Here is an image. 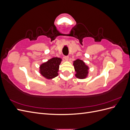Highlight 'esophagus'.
Masks as SVG:
<instances>
[{"label": "esophagus", "instance_id": "34e87169", "mask_svg": "<svg viewBox=\"0 0 130 130\" xmlns=\"http://www.w3.org/2000/svg\"><path fill=\"white\" fill-rule=\"evenodd\" d=\"M64 59H65L66 61H68V60H69V57H68V56H64Z\"/></svg>", "mask_w": 130, "mask_h": 130}]
</instances>
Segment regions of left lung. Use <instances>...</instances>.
Here are the masks:
<instances>
[{"instance_id": "1", "label": "left lung", "mask_w": 130, "mask_h": 130, "mask_svg": "<svg viewBox=\"0 0 130 130\" xmlns=\"http://www.w3.org/2000/svg\"><path fill=\"white\" fill-rule=\"evenodd\" d=\"M73 66L76 74V77L79 79H84L88 77L89 73V67L85 63L80 59H77L73 61Z\"/></svg>"}]
</instances>
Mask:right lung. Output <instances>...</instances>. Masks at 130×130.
Wrapping results in <instances>:
<instances>
[{
  "instance_id": "obj_1",
  "label": "right lung",
  "mask_w": 130,
  "mask_h": 130,
  "mask_svg": "<svg viewBox=\"0 0 130 130\" xmlns=\"http://www.w3.org/2000/svg\"><path fill=\"white\" fill-rule=\"evenodd\" d=\"M62 60L61 58L55 57L43 63L40 66V73L46 79H53L58 76L59 67Z\"/></svg>"
}]
</instances>
